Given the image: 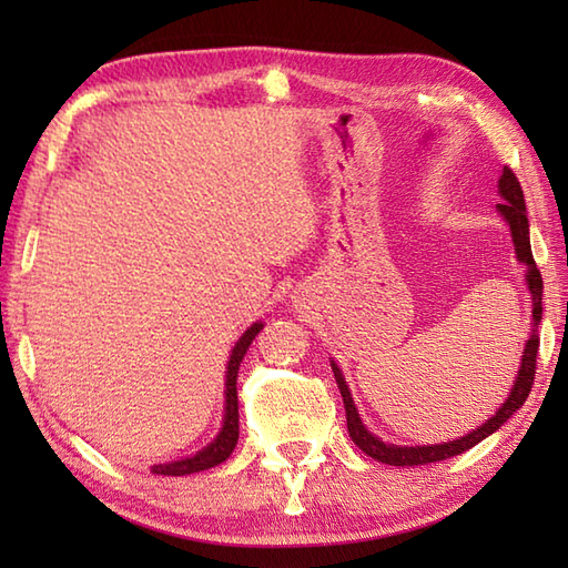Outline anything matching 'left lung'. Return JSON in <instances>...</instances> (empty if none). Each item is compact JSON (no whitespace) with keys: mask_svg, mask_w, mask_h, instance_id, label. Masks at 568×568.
<instances>
[{"mask_svg":"<svg viewBox=\"0 0 568 568\" xmlns=\"http://www.w3.org/2000/svg\"><path fill=\"white\" fill-rule=\"evenodd\" d=\"M498 190L503 195V202L498 204V212L503 214V220L510 224L517 261L527 265L525 281H527V287H529V295H532V327L535 329H532V334H529V339L525 344L523 364H520V371H517L513 390L508 395V400L500 405L498 413L493 415L490 419H486L478 429L466 434V437H458L454 442H444V444H429V446H397V444H385L383 439L376 437V434H371L366 429V425L358 417L354 397H352V393H348V385L342 376V368L332 361L334 378H336V385H339V393L344 397L348 437H352V442L358 446L361 452L368 454L371 458H376V462H381V464H388V466H425V464L444 462V458L464 454V452L470 449V446H476L478 442H484L486 437H490L493 432L500 429L505 422H508L517 413V409L523 407L529 390H532L535 373H537V352H539L537 324L541 322V287H545V285H541V275H539V268H537V263L532 258V246H529V222H527V207H525L523 187H520V183H517V178L508 165L503 168V175L498 180Z\"/></svg>","mask_w":568,"mask_h":568,"instance_id":"left-lung-1","label":"left lung"}]
</instances>
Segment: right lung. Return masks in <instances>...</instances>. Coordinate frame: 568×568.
Returning <instances> with one entry per match:
<instances>
[{
  "label": "right lung",
  "mask_w": 568,
  "mask_h": 568,
  "mask_svg": "<svg viewBox=\"0 0 568 568\" xmlns=\"http://www.w3.org/2000/svg\"><path fill=\"white\" fill-rule=\"evenodd\" d=\"M263 329V324L256 322L244 332V336L236 342L232 356H229L226 364V390H224V425L222 432L216 434V439L212 444L204 446L202 452H197L195 456L180 458V462H171V464H155L151 470L159 476H187V474H200V470H207L212 466H220L222 462H226L232 456L234 446L239 442V395H236V376H239V366L244 361L251 342L256 339V334Z\"/></svg>",
  "instance_id": "add662e5"
}]
</instances>
